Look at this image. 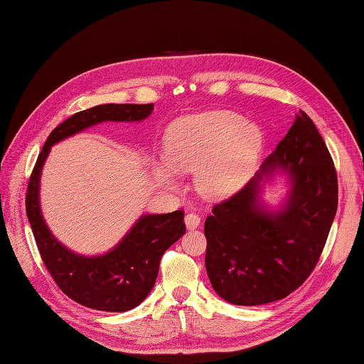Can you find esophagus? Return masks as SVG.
Wrapping results in <instances>:
<instances>
[{
    "instance_id": "obj_1",
    "label": "esophagus",
    "mask_w": 364,
    "mask_h": 364,
    "mask_svg": "<svg viewBox=\"0 0 364 364\" xmlns=\"http://www.w3.org/2000/svg\"><path fill=\"white\" fill-rule=\"evenodd\" d=\"M185 225H186V228H188V229L199 228V225H200V217L197 215L196 213H188V214L185 215Z\"/></svg>"
}]
</instances>
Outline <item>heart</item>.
Returning a JSON list of instances; mask_svg holds the SVG:
<instances>
[{
  "label": "heart",
  "mask_w": 364,
  "mask_h": 364,
  "mask_svg": "<svg viewBox=\"0 0 364 364\" xmlns=\"http://www.w3.org/2000/svg\"><path fill=\"white\" fill-rule=\"evenodd\" d=\"M262 144L261 130L230 111H217L176 121L165 135L161 179L171 188L174 173H196L197 190L206 199L237 191L253 168Z\"/></svg>",
  "instance_id": "obj_1"
}]
</instances>
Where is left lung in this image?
<instances>
[{"instance_id":"obj_1","label":"left lung","mask_w":364,"mask_h":364,"mask_svg":"<svg viewBox=\"0 0 364 364\" xmlns=\"http://www.w3.org/2000/svg\"><path fill=\"white\" fill-rule=\"evenodd\" d=\"M289 171L292 193L279 213L257 205L262 175ZM338 203L337 173L313 119L301 111L261 170L205 222V266L213 289L234 305L284 299L321 258Z\"/></svg>"}]
</instances>
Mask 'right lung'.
I'll return each instance as SVG.
<instances>
[{"mask_svg":"<svg viewBox=\"0 0 364 364\" xmlns=\"http://www.w3.org/2000/svg\"><path fill=\"white\" fill-rule=\"evenodd\" d=\"M149 105H100L65 119L48 135L30 174L26 211L41 258L58 287L83 306L127 311L139 305L158 278L161 258L185 234L183 211L142 215L117 247L103 257H82L51 235L39 208V178L53 144L102 121H139L153 112Z\"/></svg>","mask_w":364,"mask_h":364,"instance_id":"add662e5","label":"right lung"}]
</instances>
